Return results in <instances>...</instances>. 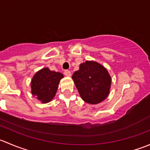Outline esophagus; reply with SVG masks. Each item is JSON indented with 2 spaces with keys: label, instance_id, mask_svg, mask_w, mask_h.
Instances as JSON below:
<instances>
[{
  "label": "esophagus",
  "instance_id": "1",
  "mask_svg": "<svg viewBox=\"0 0 150 150\" xmlns=\"http://www.w3.org/2000/svg\"><path fill=\"white\" fill-rule=\"evenodd\" d=\"M64 75H66V76H67V77H70L71 75H72L71 72L69 70H65L64 71Z\"/></svg>",
  "mask_w": 150,
  "mask_h": 150
}]
</instances>
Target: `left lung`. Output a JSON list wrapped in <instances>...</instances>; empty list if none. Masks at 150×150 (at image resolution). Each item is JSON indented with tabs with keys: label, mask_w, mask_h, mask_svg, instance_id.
Returning a JSON list of instances; mask_svg holds the SVG:
<instances>
[{
	"label": "left lung",
	"mask_w": 150,
	"mask_h": 150,
	"mask_svg": "<svg viewBox=\"0 0 150 150\" xmlns=\"http://www.w3.org/2000/svg\"><path fill=\"white\" fill-rule=\"evenodd\" d=\"M83 100L90 104L103 102L108 96L112 79L103 65L94 61L80 64L79 69L72 77Z\"/></svg>",
	"instance_id": "8db88e82"
}]
</instances>
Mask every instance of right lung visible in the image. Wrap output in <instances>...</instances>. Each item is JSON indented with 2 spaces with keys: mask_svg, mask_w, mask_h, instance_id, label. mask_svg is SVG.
I'll list each match as a JSON object with an SVG mask.
<instances>
[{
  "mask_svg": "<svg viewBox=\"0 0 150 150\" xmlns=\"http://www.w3.org/2000/svg\"><path fill=\"white\" fill-rule=\"evenodd\" d=\"M64 78L61 72L44 67L38 71L31 81V93L42 103L51 102L55 96L60 80Z\"/></svg>",
  "mask_w": 150,
  "mask_h": 150,
  "instance_id": "right-lung-1",
  "label": "right lung"
}]
</instances>
